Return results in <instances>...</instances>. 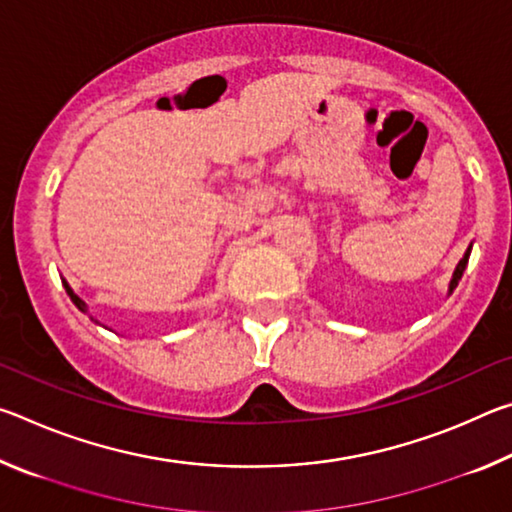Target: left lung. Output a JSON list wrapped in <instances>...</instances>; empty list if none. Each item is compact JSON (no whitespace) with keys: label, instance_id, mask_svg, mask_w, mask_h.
Masks as SVG:
<instances>
[{"label":"left lung","instance_id":"8db88e82","mask_svg":"<svg viewBox=\"0 0 512 512\" xmlns=\"http://www.w3.org/2000/svg\"><path fill=\"white\" fill-rule=\"evenodd\" d=\"M470 250H472V246L465 250V255H463V259H461V262H458V266H456V271H454V277H452V284H449V293H452V291L456 289V284H458V280H461V277H463V271H465V266H467V259H470Z\"/></svg>","mask_w":512,"mask_h":512}]
</instances>
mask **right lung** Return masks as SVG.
<instances>
[{
	"label": "right lung",
	"mask_w": 512,
	"mask_h": 512,
	"mask_svg": "<svg viewBox=\"0 0 512 512\" xmlns=\"http://www.w3.org/2000/svg\"><path fill=\"white\" fill-rule=\"evenodd\" d=\"M65 291H67V296H69V298H72V302H74V305H76V307H79L81 311H85V309H88V307H85V302H83V300H81L79 296H76V293H74L72 289H69V287H67V282H65Z\"/></svg>",
	"instance_id": "1"
}]
</instances>
